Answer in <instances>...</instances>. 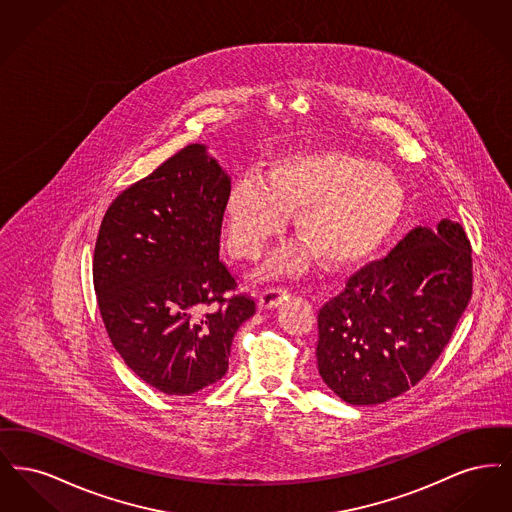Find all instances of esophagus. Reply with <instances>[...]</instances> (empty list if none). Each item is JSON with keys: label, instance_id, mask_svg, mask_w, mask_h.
I'll use <instances>...</instances> for the list:
<instances>
[{"label": "esophagus", "instance_id": "esophagus-1", "mask_svg": "<svg viewBox=\"0 0 512 512\" xmlns=\"http://www.w3.org/2000/svg\"><path fill=\"white\" fill-rule=\"evenodd\" d=\"M288 297V290H282V288H268L259 293V307L261 309H274L278 307L284 299Z\"/></svg>", "mask_w": 512, "mask_h": 512}]
</instances>
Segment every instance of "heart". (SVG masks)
Masks as SVG:
<instances>
[{"label":"heart","instance_id":"heart-1","mask_svg":"<svg viewBox=\"0 0 512 512\" xmlns=\"http://www.w3.org/2000/svg\"><path fill=\"white\" fill-rule=\"evenodd\" d=\"M405 194L395 174L341 149L297 151L278 157L265 178H238L222 201L224 244L238 259H257L278 236L290 211L307 242L270 255L261 276L307 268L317 251L328 267H347L386 242L401 219Z\"/></svg>","mask_w":512,"mask_h":512}]
</instances>
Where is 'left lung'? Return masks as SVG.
<instances>
[{
    "instance_id": "8db88e82",
    "label": "left lung",
    "mask_w": 512,
    "mask_h": 512,
    "mask_svg": "<svg viewBox=\"0 0 512 512\" xmlns=\"http://www.w3.org/2000/svg\"><path fill=\"white\" fill-rule=\"evenodd\" d=\"M472 295V249L459 222L416 226L353 274L318 313V372L351 405H380L418 384Z\"/></svg>"
}]
</instances>
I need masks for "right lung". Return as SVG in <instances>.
<instances>
[{"label": "right lung", "mask_w": 512, "mask_h": 512, "mask_svg": "<svg viewBox=\"0 0 512 512\" xmlns=\"http://www.w3.org/2000/svg\"><path fill=\"white\" fill-rule=\"evenodd\" d=\"M230 176L190 144L107 209L94 251V288L113 347L146 384L190 395L226 374L236 330L255 301L226 297L236 280L219 261L220 209Z\"/></svg>", "instance_id": "right-lung-1"}]
</instances>
